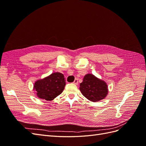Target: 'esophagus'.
<instances>
[{"label": "esophagus", "instance_id": "1", "mask_svg": "<svg viewBox=\"0 0 146 146\" xmlns=\"http://www.w3.org/2000/svg\"><path fill=\"white\" fill-rule=\"evenodd\" d=\"M73 83L75 84V85H77V84H78V79H77V78L75 79V80L74 81Z\"/></svg>", "mask_w": 146, "mask_h": 146}]
</instances>
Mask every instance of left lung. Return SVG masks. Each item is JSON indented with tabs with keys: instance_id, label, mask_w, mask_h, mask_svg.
<instances>
[{
	"instance_id": "1",
	"label": "left lung",
	"mask_w": 146,
	"mask_h": 146,
	"mask_svg": "<svg viewBox=\"0 0 146 146\" xmlns=\"http://www.w3.org/2000/svg\"><path fill=\"white\" fill-rule=\"evenodd\" d=\"M80 90L82 94L91 102H98L105 99L108 92L107 84L91 74H88L84 77L80 85Z\"/></svg>"
}]
</instances>
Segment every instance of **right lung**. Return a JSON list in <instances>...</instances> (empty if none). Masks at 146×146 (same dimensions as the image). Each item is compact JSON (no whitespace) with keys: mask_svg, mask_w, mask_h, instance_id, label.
Returning <instances> with one entry per match:
<instances>
[{"mask_svg":"<svg viewBox=\"0 0 146 146\" xmlns=\"http://www.w3.org/2000/svg\"><path fill=\"white\" fill-rule=\"evenodd\" d=\"M65 81L63 74L54 72L37 80L34 84L33 90L36 91L38 98L51 101L63 92L66 85Z\"/></svg>","mask_w":146,"mask_h":146,"instance_id":"1","label":"right lung"}]
</instances>
